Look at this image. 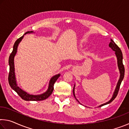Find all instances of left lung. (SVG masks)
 <instances>
[{
	"mask_svg": "<svg viewBox=\"0 0 129 129\" xmlns=\"http://www.w3.org/2000/svg\"><path fill=\"white\" fill-rule=\"evenodd\" d=\"M109 47H110L111 48H112L113 51H114L115 52V55H116L117 58V64H118V69H119V73H120V77H119V79L118 80V81L116 88H115V91L114 92V94H113L112 99L109 100L108 102H106V103H105L104 104L101 105L99 106V107H101L104 105H105L110 104V102H112L113 100L115 99V97H117V95L118 94V93L120 85H121V82L124 78V75H125V68H124V65L123 64V61H122V60H123V56H122V53L121 49H120L118 47V45L114 42V41H113L112 39H111V42L109 43ZM75 85L74 86L73 90V95H74V96H75V98L76 99V100H77L78 102H79V101H78V100L76 99V96L75 94Z\"/></svg>",
	"mask_w": 129,
	"mask_h": 129,
	"instance_id": "1",
	"label": "left lung"
}]
</instances>
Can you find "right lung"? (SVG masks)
Wrapping results in <instances>:
<instances>
[{"label": "right lung", "mask_w": 129, "mask_h": 129, "mask_svg": "<svg viewBox=\"0 0 129 129\" xmlns=\"http://www.w3.org/2000/svg\"><path fill=\"white\" fill-rule=\"evenodd\" d=\"M34 33L33 31H28L23 35L20 37V38L17 39V40L15 41V43L13 47V51L12 53H11L10 56L9 57V60H8V63H9L10 65V72H9V75H8V82L11 88L14 90L17 93L20 97L23 100H25V101H42V100L47 99L48 98L50 95H51L53 91L54 88V84L55 82L58 79V78L60 76V74H58L52 77L51 80L49 81L48 88L47 90L45 91V93L41 94L39 95H32L29 94L25 92V91L23 90L22 89H20L19 87L17 86L16 77H15V66H14V57L15 54H16L17 52V47H18L19 44L20 43V41L22 40L24 35L27 34H31Z\"/></svg>", "instance_id": "1"}]
</instances>
